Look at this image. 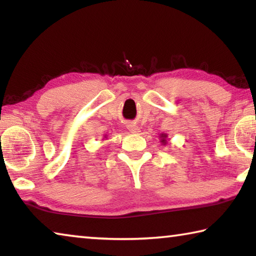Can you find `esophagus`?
<instances>
[{
	"label": "esophagus",
	"instance_id": "1",
	"mask_svg": "<svg viewBox=\"0 0 256 256\" xmlns=\"http://www.w3.org/2000/svg\"><path fill=\"white\" fill-rule=\"evenodd\" d=\"M128 131L131 132V133H138V132H140V128H138V125L133 124V123H130V124L128 125Z\"/></svg>",
	"mask_w": 256,
	"mask_h": 256
}]
</instances>
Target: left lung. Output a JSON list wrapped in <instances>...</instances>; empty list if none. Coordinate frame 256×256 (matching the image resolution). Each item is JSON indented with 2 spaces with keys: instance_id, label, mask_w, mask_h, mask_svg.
Returning a JSON list of instances; mask_svg holds the SVG:
<instances>
[{
  "instance_id": "8db88e82",
  "label": "left lung",
  "mask_w": 256,
  "mask_h": 256,
  "mask_svg": "<svg viewBox=\"0 0 256 256\" xmlns=\"http://www.w3.org/2000/svg\"><path fill=\"white\" fill-rule=\"evenodd\" d=\"M167 134L166 133H162L160 134V141H162V144H167Z\"/></svg>"
}]
</instances>
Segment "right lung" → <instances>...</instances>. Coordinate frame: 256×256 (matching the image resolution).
Here are the masks:
<instances>
[{
    "instance_id": "1",
    "label": "right lung",
    "mask_w": 256,
    "mask_h": 256,
    "mask_svg": "<svg viewBox=\"0 0 256 256\" xmlns=\"http://www.w3.org/2000/svg\"><path fill=\"white\" fill-rule=\"evenodd\" d=\"M105 138H106V136H105Z\"/></svg>"
}]
</instances>
